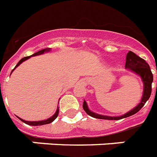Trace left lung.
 Wrapping results in <instances>:
<instances>
[{
	"label": "left lung",
	"mask_w": 157,
	"mask_h": 157,
	"mask_svg": "<svg viewBox=\"0 0 157 157\" xmlns=\"http://www.w3.org/2000/svg\"><path fill=\"white\" fill-rule=\"evenodd\" d=\"M125 68H129L132 71H134L139 76H141L144 85V95L142 98V100L137 107H135L133 110L129 111L121 117H107V116H103V115L97 114L94 112L90 111L87 107L86 101L83 103V108L86 111V112L89 116L92 117L97 118V119H103V120H121L125 117H130L132 115L135 114L144 107L146 102L148 100L151 94V83L153 81V75L151 73V68L146 63V61L144 59L133 53L132 51H129L126 55V62H125Z\"/></svg>",
	"instance_id": "left-lung-1"
}]
</instances>
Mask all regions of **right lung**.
I'll return each mask as SVG.
<instances>
[{
    "label": "right lung",
    "instance_id": "add662e5",
    "mask_svg": "<svg viewBox=\"0 0 157 157\" xmlns=\"http://www.w3.org/2000/svg\"><path fill=\"white\" fill-rule=\"evenodd\" d=\"M49 50H50V49H48V48H47V49H44V50H40V51H38V52L35 53V54H33V55H31V56L24 57V58H23V59H21V60H19V62H18V63H17V65H16V66H15V67H14V68H13V70H12V71H13V70H14V69H15L16 67H18V65H19V64L22 63H23V61H25V60H27V59H29L30 57L36 56V55H40V54H43V53L47 52V51H49ZM12 71H11V72H12ZM58 115H59V108L57 109L56 112H55V114H54V116H53V117H50V118H49V119L45 120V121H24V120L21 119V118H19V117H18V118H19V119H20L21 121H22L24 122L25 124H29V125H35V126H36V125H42V124H50V123H51V122L54 121V120L56 119L57 117H58Z\"/></svg>",
    "mask_w": 157,
    "mask_h": 157
}]
</instances>
